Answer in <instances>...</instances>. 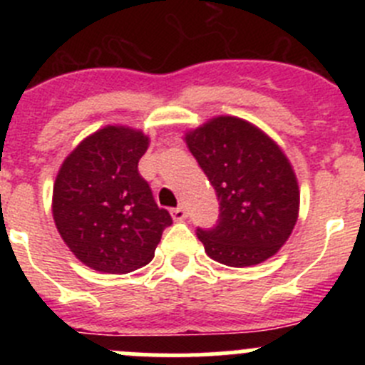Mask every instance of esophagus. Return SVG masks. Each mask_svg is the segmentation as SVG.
<instances>
[{
  "instance_id": "obj_1",
  "label": "esophagus",
  "mask_w": 365,
  "mask_h": 365,
  "mask_svg": "<svg viewBox=\"0 0 365 365\" xmlns=\"http://www.w3.org/2000/svg\"><path fill=\"white\" fill-rule=\"evenodd\" d=\"M171 217L173 220H183L187 217V210L183 206H178V208L171 210Z\"/></svg>"
}]
</instances>
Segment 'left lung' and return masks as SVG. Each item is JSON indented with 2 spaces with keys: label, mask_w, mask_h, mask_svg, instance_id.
<instances>
[{
  "label": "left lung",
  "mask_w": 365,
  "mask_h": 365,
  "mask_svg": "<svg viewBox=\"0 0 365 365\" xmlns=\"http://www.w3.org/2000/svg\"><path fill=\"white\" fill-rule=\"evenodd\" d=\"M219 200V222L196 235L212 259L252 267L288 242L300 210L292 162L259 127L237 116L210 118L185 134Z\"/></svg>",
  "instance_id": "1"
}]
</instances>
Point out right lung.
<instances>
[{"mask_svg":"<svg viewBox=\"0 0 365 365\" xmlns=\"http://www.w3.org/2000/svg\"><path fill=\"white\" fill-rule=\"evenodd\" d=\"M148 145L139 128L106 125L84 138L58 171L54 224L73 256L93 270L127 274L145 267L173 224L138 171Z\"/></svg>","mask_w":365,"mask_h":365,"instance_id":"right-lung-1","label":"right lung"}]
</instances>
